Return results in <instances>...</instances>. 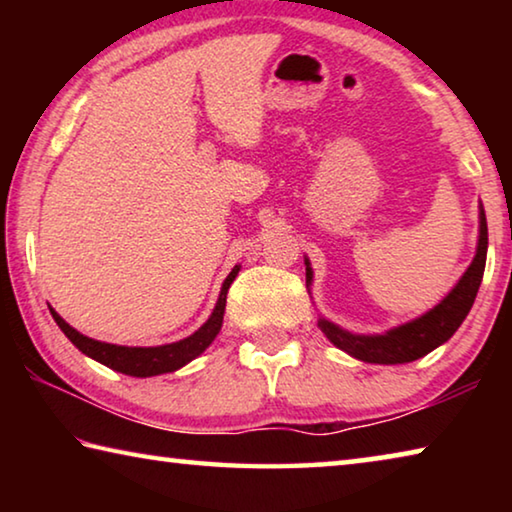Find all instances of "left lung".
<instances>
[{
  "mask_svg": "<svg viewBox=\"0 0 512 512\" xmlns=\"http://www.w3.org/2000/svg\"><path fill=\"white\" fill-rule=\"evenodd\" d=\"M479 248L472 259L470 268L458 280L452 293L433 307L427 314L415 318L413 323H406L402 327L391 329L388 334L381 336H357L350 332H343L332 323L320 318L318 327L323 334L332 341L336 348L345 350L352 357L368 363H409L424 357L438 345H443L447 339H452L465 316L470 314L474 305L476 291L481 287L483 271H485V253H488V223H485V214L481 207V225H479ZM307 264V282H311V268Z\"/></svg>",
  "mask_w": 512,
  "mask_h": 512,
  "instance_id": "obj_1",
  "label": "left lung"
}]
</instances>
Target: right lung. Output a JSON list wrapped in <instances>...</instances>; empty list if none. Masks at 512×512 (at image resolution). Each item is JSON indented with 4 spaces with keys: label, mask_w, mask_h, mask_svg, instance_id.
Returning <instances> with one entry per match:
<instances>
[{
    "label": "right lung",
    "mask_w": 512,
    "mask_h": 512,
    "mask_svg": "<svg viewBox=\"0 0 512 512\" xmlns=\"http://www.w3.org/2000/svg\"><path fill=\"white\" fill-rule=\"evenodd\" d=\"M239 273V266H235L230 271V275L225 277L221 293H219V302L212 311V316L207 318V323L194 332L187 339L178 341V343H169V345H158V348H126V345H112V343H101L88 339L81 332H76L74 327H69L63 318H60L54 309H51V316L58 323V327L63 329V334L72 341L76 348H79L83 354H88L94 361L103 363L117 372H124V375L131 377H153V375H162V372H173L178 368H183L185 363L196 359L198 354L205 352L207 345H210L219 329L223 325V311H225V296H228V289L232 280H235Z\"/></svg>",
    "instance_id": "add662e5"
}]
</instances>
